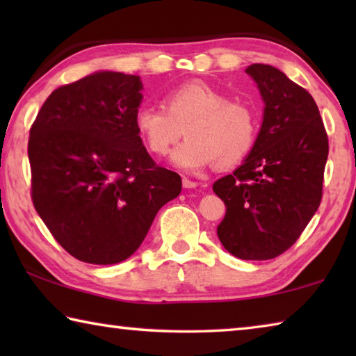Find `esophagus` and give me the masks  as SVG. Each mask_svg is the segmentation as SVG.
<instances>
[{
    "label": "esophagus",
    "instance_id": "obj_1",
    "mask_svg": "<svg viewBox=\"0 0 356 356\" xmlns=\"http://www.w3.org/2000/svg\"><path fill=\"white\" fill-rule=\"evenodd\" d=\"M182 185H184V188H186V190H193V188H196V186H197V184L193 182V180H190L188 177L182 179Z\"/></svg>",
    "mask_w": 356,
    "mask_h": 356
}]
</instances>
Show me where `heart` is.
<instances>
[{"label":"heart","instance_id":"1","mask_svg":"<svg viewBox=\"0 0 356 356\" xmlns=\"http://www.w3.org/2000/svg\"><path fill=\"white\" fill-rule=\"evenodd\" d=\"M163 106L141 105L135 127L146 147L163 156L180 136H188L174 149L172 163L188 172L215 165L220 170L240 163L254 147L259 116L254 106L229 100L226 92L207 83L190 81L163 97Z\"/></svg>","mask_w":356,"mask_h":356}]
</instances>
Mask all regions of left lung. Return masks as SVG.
<instances>
[{
  "label": "left lung",
  "mask_w": 356,
  "mask_h": 356,
  "mask_svg": "<svg viewBox=\"0 0 356 356\" xmlns=\"http://www.w3.org/2000/svg\"><path fill=\"white\" fill-rule=\"evenodd\" d=\"M245 72L262 95L264 120L243 163L213 184L226 206L216 234L232 256L267 261L297 242L321 206L328 136L306 89L267 64Z\"/></svg>",
  "instance_id": "8db88e82"
}]
</instances>
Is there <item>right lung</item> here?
<instances>
[{
  "mask_svg": "<svg viewBox=\"0 0 356 356\" xmlns=\"http://www.w3.org/2000/svg\"><path fill=\"white\" fill-rule=\"evenodd\" d=\"M141 89L138 75L95 72L53 91L29 130L33 204L78 261H125L182 190L135 127Z\"/></svg>",
  "mask_w": 356,
  "mask_h": 356,
  "instance_id": "obj_1",
  "label": "right lung"
}]
</instances>
